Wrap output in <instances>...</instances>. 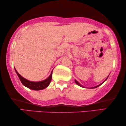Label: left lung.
I'll list each match as a JSON object with an SVG mask.
<instances>
[{
    "instance_id": "left-lung-1",
    "label": "left lung",
    "mask_w": 126,
    "mask_h": 126,
    "mask_svg": "<svg viewBox=\"0 0 126 126\" xmlns=\"http://www.w3.org/2000/svg\"><path fill=\"white\" fill-rule=\"evenodd\" d=\"M109 75H108V76H109ZM108 76L107 77V78H106V80H105L104 81H103V82H101V84H99V85H97V86H95V87H92V88H97V87H99V86H100V85H101V84H102L103 83H104V82H105V81H106L107 80V79H108ZM75 82H76V84H77V85H79V86H80V87H82V88H85V87H84V86L83 85H81V84L80 83V82H79V81H77L76 80H75Z\"/></svg>"
}]
</instances>
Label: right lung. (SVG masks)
Returning a JSON list of instances; mask_svg holds the SVG:
<instances>
[{"mask_svg":"<svg viewBox=\"0 0 126 126\" xmlns=\"http://www.w3.org/2000/svg\"><path fill=\"white\" fill-rule=\"evenodd\" d=\"M15 69V72L18 75V76L20 80V81L22 83V84L25 87H26L28 88L32 89V90H35V91H39L42 90V89H44L46 88V87H47L49 85L50 83L51 79H52V73H53V70L51 72V74L50 75L49 77H47V79H46L45 80L41 81H29L27 79H26L22 76L20 74L17 72L16 69Z\"/></svg>","mask_w":126,"mask_h":126,"instance_id":"right-lung-1","label":"right lung"}]
</instances>
